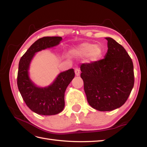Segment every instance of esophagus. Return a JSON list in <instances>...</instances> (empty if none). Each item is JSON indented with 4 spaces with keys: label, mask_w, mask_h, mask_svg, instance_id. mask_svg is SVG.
I'll return each mask as SVG.
<instances>
[{
    "label": "esophagus",
    "mask_w": 147,
    "mask_h": 147,
    "mask_svg": "<svg viewBox=\"0 0 147 147\" xmlns=\"http://www.w3.org/2000/svg\"><path fill=\"white\" fill-rule=\"evenodd\" d=\"M74 72H75V75L76 76H80V70L78 69H76L75 71H74Z\"/></svg>",
    "instance_id": "esophagus-1"
}]
</instances>
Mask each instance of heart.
<instances>
[{
    "instance_id": "b5f03b06",
    "label": "heart",
    "mask_w": 147,
    "mask_h": 147,
    "mask_svg": "<svg viewBox=\"0 0 147 147\" xmlns=\"http://www.w3.org/2000/svg\"><path fill=\"white\" fill-rule=\"evenodd\" d=\"M103 51L100 45H95L92 43L84 42L73 47L70 50V54L76 57H85L87 55V61L94 62L100 58Z\"/></svg>"
}]
</instances>
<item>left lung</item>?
I'll return each instance as SVG.
<instances>
[{
	"instance_id": "1",
	"label": "left lung",
	"mask_w": 147,
	"mask_h": 147,
	"mask_svg": "<svg viewBox=\"0 0 147 147\" xmlns=\"http://www.w3.org/2000/svg\"><path fill=\"white\" fill-rule=\"evenodd\" d=\"M104 59L81 65V78L87 101L99 111H111L121 107L134 86L133 64L122 45L111 37Z\"/></svg>"
}]
</instances>
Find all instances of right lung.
Listing matches in <instances>:
<instances>
[{
  "mask_svg": "<svg viewBox=\"0 0 147 147\" xmlns=\"http://www.w3.org/2000/svg\"><path fill=\"white\" fill-rule=\"evenodd\" d=\"M62 40L61 36H45L38 39L22 56L19 63V91L28 107L40 115H55L63 111L65 90L75 74L73 69H70L59 73L50 85L38 86L30 77V64L36 53L57 46Z\"/></svg>",
  "mask_w": 147,
  "mask_h": 147,
  "instance_id": "obj_1",
  "label": "right lung"
}]
</instances>
